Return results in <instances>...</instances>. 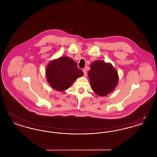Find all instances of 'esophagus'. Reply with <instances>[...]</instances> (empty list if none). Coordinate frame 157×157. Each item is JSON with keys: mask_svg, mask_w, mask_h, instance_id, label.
Instances as JSON below:
<instances>
[{"mask_svg": "<svg viewBox=\"0 0 157 157\" xmlns=\"http://www.w3.org/2000/svg\"><path fill=\"white\" fill-rule=\"evenodd\" d=\"M83 74L85 76H87V72H86V69H83Z\"/></svg>", "mask_w": 157, "mask_h": 157, "instance_id": "esophagus-1", "label": "esophagus"}]
</instances>
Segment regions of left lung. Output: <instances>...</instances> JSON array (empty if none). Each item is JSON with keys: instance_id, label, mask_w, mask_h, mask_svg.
I'll return each instance as SVG.
<instances>
[{"instance_id": "left-lung-1", "label": "left lung", "mask_w": 157, "mask_h": 157, "mask_svg": "<svg viewBox=\"0 0 157 157\" xmlns=\"http://www.w3.org/2000/svg\"><path fill=\"white\" fill-rule=\"evenodd\" d=\"M90 67V85L96 94L104 97L115 90L118 83V75L110 63L98 60L92 62Z\"/></svg>"}]
</instances>
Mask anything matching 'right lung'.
I'll return each mask as SVG.
<instances>
[{
    "instance_id": "obj_1",
    "label": "right lung",
    "mask_w": 157,
    "mask_h": 157,
    "mask_svg": "<svg viewBox=\"0 0 157 157\" xmlns=\"http://www.w3.org/2000/svg\"><path fill=\"white\" fill-rule=\"evenodd\" d=\"M83 75L77 63L67 56L51 60L46 69L48 82L54 90L58 91L67 90L78 78Z\"/></svg>"
}]
</instances>
